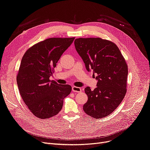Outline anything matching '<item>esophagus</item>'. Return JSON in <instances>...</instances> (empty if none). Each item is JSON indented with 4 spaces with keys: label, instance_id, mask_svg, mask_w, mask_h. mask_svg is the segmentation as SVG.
<instances>
[{
    "label": "esophagus",
    "instance_id": "34e87169",
    "mask_svg": "<svg viewBox=\"0 0 150 150\" xmlns=\"http://www.w3.org/2000/svg\"><path fill=\"white\" fill-rule=\"evenodd\" d=\"M71 89H72V91L74 93H80L81 91V89L80 88L76 86H73Z\"/></svg>",
    "mask_w": 150,
    "mask_h": 150
}]
</instances>
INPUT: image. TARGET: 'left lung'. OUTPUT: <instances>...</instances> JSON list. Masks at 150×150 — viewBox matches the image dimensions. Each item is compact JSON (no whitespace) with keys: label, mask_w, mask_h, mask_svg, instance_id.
Instances as JSON below:
<instances>
[{"label":"left lung","mask_w":150,"mask_h":150,"mask_svg":"<svg viewBox=\"0 0 150 150\" xmlns=\"http://www.w3.org/2000/svg\"><path fill=\"white\" fill-rule=\"evenodd\" d=\"M76 51L88 71L93 70L98 80L93 91L84 89L88 99L83 105L88 115L100 119L119 106L127 92L128 68L120 50L113 42L101 38H79L74 42Z\"/></svg>","instance_id":"8db88e82"}]
</instances>
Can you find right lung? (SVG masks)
<instances>
[{
  "instance_id": "1",
  "label": "right lung",
  "mask_w": 150,
  "mask_h": 150,
  "mask_svg": "<svg viewBox=\"0 0 150 150\" xmlns=\"http://www.w3.org/2000/svg\"><path fill=\"white\" fill-rule=\"evenodd\" d=\"M75 37L50 38L29 48L23 56L16 76L22 99L37 118L48 119L59 113L71 92L69 84H58L50 77L64 52Z\"/></svg>"
}]
</instances>
